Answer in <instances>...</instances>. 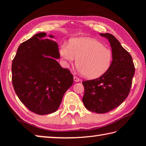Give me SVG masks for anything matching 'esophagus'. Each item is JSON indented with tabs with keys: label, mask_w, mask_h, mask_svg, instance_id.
<instances>
[{
	"label": "esophagus",
	"mask_w": 146,
	"mask_h": 146,
	"mask_svg": "<svg viewBox=\"0 0 146 146\" xmlns=\"http://www.w3.org/2000/svg\"><path fill=\"white\" fill-rule=\"evenodd\" d=\"M73 79H74V81H75V82H79V81H80V79H79L77 77V76H73Z\"/></svg>",
	"instance_id": "1"
}]
</instances>
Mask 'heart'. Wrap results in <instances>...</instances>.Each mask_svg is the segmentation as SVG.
<instances>
[{
    "label": "heart",
    "instance_id": "b5f03b06",
    "mask_svg": "<svg viewBox=\"0 0 146 146\" xmlns=\"http://www.w3.org/2000/svg\"><path fill=\"white\" fill-rule=\"evenodd\" d=\"M59 54L67 63L76 60L78 71L88 78L102 75L111 66L112 51L100 41L90 37H80L70 40L69 45L62 44Z\"/></svg>",
    "mask_w": 146,
    "mask_h": 146
}]
</instances>
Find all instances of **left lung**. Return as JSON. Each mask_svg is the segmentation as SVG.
Returning <instances> with one entry per match:
<instances>
[{"mask_svg": "<svg viewBox=\"0 0 146 146\" xmlns=\"http://www.w3.org/2000/svg\"><path fill=\"white\" fill-rule=\"evenodd\" d=\"M110 42L113 60L108 70L99 78L84 81L82 101L86 109L105 113L118 107L129 95L135 75L130 54L111 34L100 33Z\"/></svg>", "mask_w": 146, "mask_h": 146, "instance_id": "obj_1", "label": "left lung"}]
</instances>
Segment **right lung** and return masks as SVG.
Wrapping results in <instances>:
<instances>
[{"instance_id":"1","label":"right lung","mask_w":146,"mask_h":146,"mask_svg":"<svg viewBox=\"0 0 146 146\" xmlns=\"http://www.w3.org/2000/svg\"><path fill=\"white\" fill-rule=\"evenodd\" d=\"M35 34L19 46L12 62V83L20 100L36 114L55 112L73 83V76L62 68L55 36Z\"/></svg>"}]
</instances>
